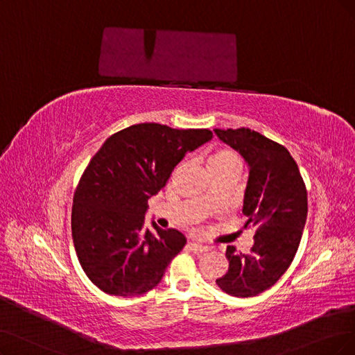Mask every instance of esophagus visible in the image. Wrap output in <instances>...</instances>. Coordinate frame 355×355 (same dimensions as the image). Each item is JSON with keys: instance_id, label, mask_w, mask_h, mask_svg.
<instances>
[{"instance_id": "1", "label": "esophagus", "mask_w": 355, "mask_h": 355, "mask_svg": "<svg viewBox=\"0 0 355 355\" xmlns=\"http://www.w3.org/2000/svg\"><path fill=\"white\" fill-rule=\"evenodd\" d=\"M189 248L190 250L193 252V253H206L207 250H209V247L207 245H202V244H199V243H194V241H190L189 243Z\"/></svg>"}]
</instances>
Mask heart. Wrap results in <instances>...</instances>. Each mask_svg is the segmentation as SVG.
Wrapping results in <instances>:
<instances>
[{
    "mask_svg": "<svg viewBox=\"0 0 355 355\" xmlns=\"http://www.w3.org/2000/svg\"><path fill=\"white\" fill-rule=\"evenodd\" d=\"M209 171H222V169H234L239 171L243 168V161L237 152H234L231 149L220 148L216 149L212 156L209 157L207 162Z\"/></svg>",
    "mask_w": 355,
    "mask_h": 355,
    "instance_id": "obj_1",
    "label": "heart"
}]
</instances>
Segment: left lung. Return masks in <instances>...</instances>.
Returning a JSON list of instances; mask_svg holds the SVG:
<instances>
[{"mask_svg": "<svg viewBox=\"0 0 355 355\" xmlns=\"http://www.w3.org/2000/svg\"><path fill=\"white\" fill-rule=\"evenodd\" d=\"M248 165L244 228H254L248 253L227 247L228 270L218 286L234 297L266 291L290 268L307 219V190L297 162L282 144L250 128L214 130Z\"/></svg>", "mask_w": 355, "mask_h": 355, "instance_id": "1", "label": "left lung"}]
</instances>
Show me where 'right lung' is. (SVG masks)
<instances>
[{
	"label": "right lung",
	"mask_w": 355,
	"mask_h": 355,
	"mask_svg": "<svg viewBox=\"0 0 355 355\" xmlns=\"http://www.w3.org/2000/svg\"><path fill=\"white\" fill-rule=\"evenodd\" d=\"M214 137L207 128L130 125L105 140L78 181L71 235L78 261L99 290L135 297L161 282L186 245L177 230H144L148 200L189 152Z\"/></svg>",
	"instance_id": "right-lung-1"
}]
</instances>
